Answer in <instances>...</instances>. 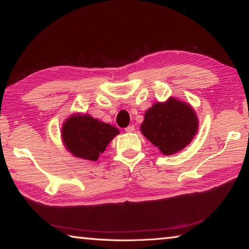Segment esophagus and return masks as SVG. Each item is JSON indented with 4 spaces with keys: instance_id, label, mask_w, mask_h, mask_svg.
<instances>
[{
    "instance_id": "esophagus-1",
    "label": "esophagus",
    "mask_w": 249,
    "mask_h": 249,
    "mask_svg": "<svg viewBox=\"0 0 249 249\" xmlns=\"http://www.w3.org/2000/svg\"><path fill=\"white\" fill-rule=\"evenodd\" d=\"M125 130H126V132H127V133H133L134 130H135V126H134V125H129V126H127V127L125 128Z\"/></svg>"
}]
</instances>
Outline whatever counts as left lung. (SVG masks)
I'll return each mask as SVG.
<instances>
[{
  "mask_svg": "<svg viewBox=\"0 0 249 249\" xmlns=\"http://www.w3.org/2000/svg\"><path fill=\"white\" fill-rule=\"evenodd\" d=\"M141 130L163 155H172L190 144L197 130V119L190 105L170 99L154 104L145 113Z\"/></svg>",
  "mask_w": 249,
  "mask_h": 249,
  "instance_id": "1",
  "label": "left lung"
}]
</instances>
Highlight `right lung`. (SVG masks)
<instances>
[{
    "label": "right lung",
    "mask_w": 249,
    "mask_h": 249,
    "mask_svg": "<svg viewBox=\"0 0 249 249\" xmlns=\"http://www.w3.org/2000/svg\"><path fill=\"white\" fill-rule=\"evenodd\" d=\"M61 130L62 140L70 153L92 161L98 160L108 142L120 133L112 125L87 114L69 117Z\"/></svg>",
    "instance_id": "right-lung-1"
}]
</instances>
